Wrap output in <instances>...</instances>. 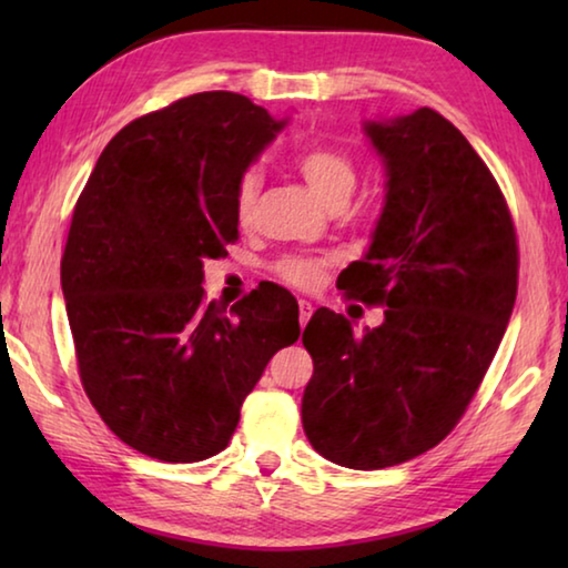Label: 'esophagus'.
I'll use <instances>...</instances> for the list:
<instances>
[{
  "label": "esophagus",
  "instance_id": "obj_1",
  "mask_svg": "<svg viewBox=\"0 0 568 568\" xmlns=\"http://www.w3.org/2000/svg\"><path fill=\"white\" fill-rule=\"evenodd\" d=\"M297 311H301V325L305 328L307 321H311V315H313L315 307H313L311 301H301V303H297Z\"/></svg>",
  "mask_w": 568,
  "mask_h": 568
}]
</instances>
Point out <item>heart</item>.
Segmentation results:
<instances>
[{"label":"heart","mask_w":568,"mask_h":568,"mask_svg":"<svg viewBox=\"0 0 568 568\" xmlns=\"http://www.w3.org/2000/svg\"><path fill=\"white\" fill-rule=\"evenodd\" d=\"M295 170L301 172L307 190L325 207L331 203H338V200H348L355 190V182H358V172H355L353 160L345 152L325 145H313L303 150L295 158ZM257 187H261V180H257L255 172H250V175L240 180L235 192V217L240 225H247L250 217H253ZM275 273L281 281L293 287H315L323 281L325 261L311 255H287L275 265Z\"/></svg>","instance_id":"b5f03b06"}]
</instances>
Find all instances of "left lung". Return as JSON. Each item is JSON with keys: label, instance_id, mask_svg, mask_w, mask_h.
<instances>
[{"label": "left lung", "instance_id": "obj_1", "mask_svg": "<svg viewBox=\"0 0 568 568\" xmlns=\"http://www.w3.org/2000/svg\"><path fill=\"white\" fill-rule=\"evenodd\" d=\"M363 134L386 200L338 287L386 311L363 335L341 313H313L301 416L323 458L376 470L426 454L464 416L511 318L518 247L494 175L446 118L420 108L363 120Z\"/></svg>", "mask_w": 568, "mask_h": 568}]
</instances>
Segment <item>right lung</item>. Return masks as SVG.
Here are the masks:
<instances>
[{"instance_id":"add662e5","label":"right lung","mask_w":568,"mask_h":568,"mask_svg":"<svg viewBox=\"0 0 568 568\" xmlns=\"http://www.w3.org/2000/svg\"><path fill=\"white\" fill-rule=\"evenodd\" d=\"M235 92H200L122 128L74 205L62 293L84 393L124 444L195 464L233 438L267 361L297 341L295 297L261 285L205 303V261L235 243V192L277 138Z\"/></svg>"}]
</instances>
